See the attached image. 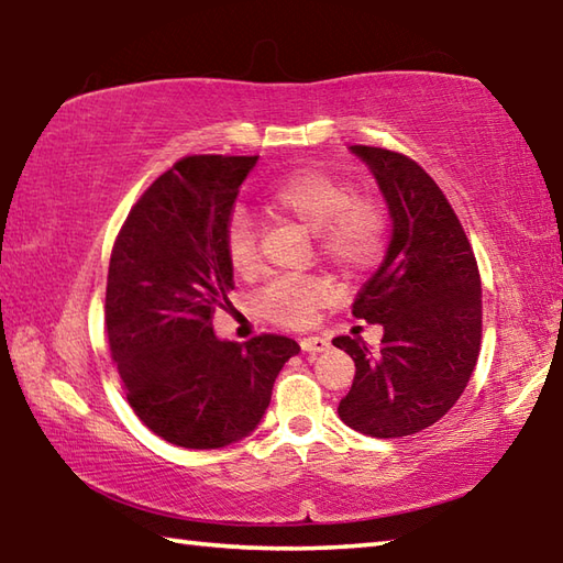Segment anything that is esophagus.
<instances>
[{"label":"esophagus","instance_id":"esophagus-1","mask_svg":"<svg viewBox=\"0 0 563 563\" xmlns=\"http://www.w3.org/2000/svg\"><path fill=\"white\" fill-rule=\"evenodd\" d=\"M300 347H302L305 352H312V355H316V352H325V350H330V342H328L325 338L310 335V338H302V340H300Z\"/></svg>","mask_w":563,"mask_h":563}]
</instances>
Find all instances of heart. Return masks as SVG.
Wrapping results in <instances>:
<instances>
[{
  "label": "heart",
  "instance_id": "1",
  "mask_svg": "<svg viewBox=\"0 0 563 563\" xmlns=\"http://www.w3.org/2000/svg\"><path fill=\"white\" fill-rule=\"evenodd\" d=\"M273 213L300 223L316 238L322 258L345 275H362L379 263L387 245V218L373 198L355 196L345 178L325 168H298L265 194ZM225 251L238 275L258 268V238L247 216L235 213L225 231ZM338 300V285L322 275H283L258 295V308L285 328L310 325L320 308Z\"/></svg>",
  "mask_w": 563,
  "mask_h": 563
}]
</instances>
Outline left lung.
I'll list each match as a JSON object with an SVG mask.
<instances>
[{"mask_svg":"<svg viewBox=\"0 0 563 563\" xmlns=\"http://www.w3.org/2000/svg\"><path fill=\"white\" fill-rule=\"evenodd\" d=\"M383 190L393 238L352 302L383 325V345L340 335L355 379L338 415L355 432L393 440L432 427L462 397L482 345V280L460 218L427 170L397 151L350 146Z\"/></svg>","mask_w":563,"mask_h":563,"instance_id":"8db88e82","label":"left lung"}]
</instances>
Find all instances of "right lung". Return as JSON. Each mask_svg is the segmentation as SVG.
<instances>
[{
	"mask_svg": "<svg viewBox=\"0 0 563 563\" xmlns=\"http://www.w3.org/2000/svg\"><path fill=\"white\" fill-rule=\"evenodd\" d=\"M255 161L180 158L131 208L111 251L107 335L126 399L151 432L186 450L251 434L300 352L283 335L238 345L213 332L233 290L225 231Z\"/></svg>",
	"mask_w": 563,
	"mask_h": 563,
	"instance_id": "obj_1",
	"label": "right lung"
}]
</instances>
